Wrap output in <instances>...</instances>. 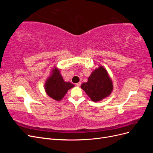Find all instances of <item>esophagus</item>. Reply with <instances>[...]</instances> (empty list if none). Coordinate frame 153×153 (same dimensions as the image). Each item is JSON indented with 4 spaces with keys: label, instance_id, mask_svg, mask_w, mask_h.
Returning a JSON list of instances; mask_svg holds the SVG:
<instances>
[{
    "label": "esophagus",
    "instance_id": "obj_1",
    "mask_svg": "<svg viewBox=\"0 0 153 153\" xmlns=\"http://www.w3.org/2000/svg\"><path fill=\"white\" fill-rule=\"evenodd\" d=\"M76 85L77 87H80V86L81 85V82H78V83H77V84H76Z\"/></svg>",
    "mask_w": 153,
    "mask_h": 153
}]
</instances>
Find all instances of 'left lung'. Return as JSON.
Returning a JSON list of instances; mask_svg holds the SVG:
<instances>
[{"mask_svg": "<svg viewBox=\"0 0 153 153\" xmlns=\"http://www.w3.org/2000/svg\"><path fill=\"white\" fill-rule=\"evenodd\" d=\"M82 89L93 101H98L109 96L113 89L112 80L103 66L91 73L88 82L83 83Z\"/></svg>", "mask_w": 153, "mask_h": 153, "instance_id": "obj_1", "label": "left lung"}]
</instances>
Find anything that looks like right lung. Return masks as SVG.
<instances>
[{"label":"right lung","mask_w":153,"mask_h":153,"mask_svg":"<svg viewBox=\"0 0 153 153\" xmlns=\"http://www.w3.org/2000/svg\"><path fill=\"white\" fill-rule=\"evenodd\" d=\"M74 85L64 82L60 71L57 68L52 71V75L48 78L45 84V91L47 94L55 100L60 101L65 96L68 91Z\"/></svg>","instance_id":"add662e5"}]
</instances>
